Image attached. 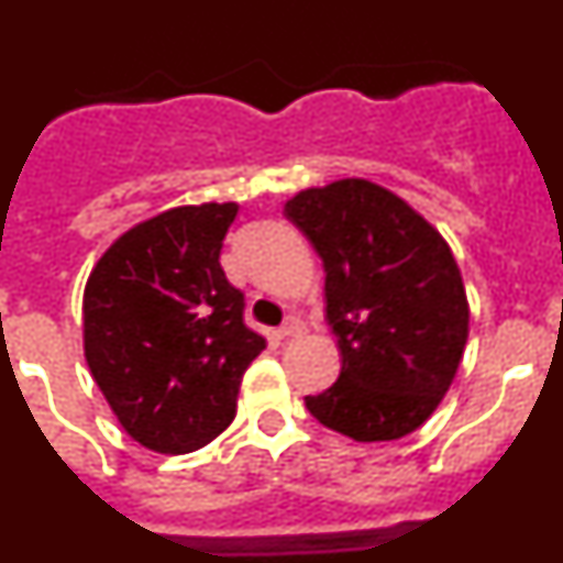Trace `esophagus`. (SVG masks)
Returning a JSON list of instances; mask_svg holds the SVG:
<instances>
[{"mask_svg":"<svg viewBox=\"0 0 563 563\" xmlns=\"http://www.w3.org/2000/svg\"><path fill=\"white\" fill-rule=\"evenodd\" d=\"M305 321L301 318H287L285 324L278 327V338H298V335H305Z\"/></svg>","mask_w":563,"mask_h":563,"instance_id":"1","label":"esophagus"}]
</instances>
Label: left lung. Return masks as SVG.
Listing matches in <instances>:
<instances>
[{
  "label": "left lung",
  "instance_id": "8db88e82",
  "mask_svg": "<svg viewBox=\"0 0 563 563\" xmlns=\"http://www.w3.org/2000/svg\"><path fill=\"white\" fill-rule=\"evenodd\" d=\"M285 213L324 262L327 324L341 350V375L305 397L307 409L357 442L411 434L449 391L465 350L454 253L400 197L366 180L307 188Z\"/></svg>",
  "mask_w": 563,
  "mask_h": 563
}]
</instances>
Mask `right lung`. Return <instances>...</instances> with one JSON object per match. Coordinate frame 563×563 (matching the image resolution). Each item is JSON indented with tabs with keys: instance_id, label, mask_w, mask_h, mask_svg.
Here are the masks:
<instances>
[{
	"instance_id": "add662e5",
	"label": "right lung",
	"mask_w": 563,
	"mask_h": 563,
	"mask_svg": "<svg viewBox=\"0 0 563 563\" xmlns=\"http://www.w3.org/2000/svg\"><path fill=\"white\" fill-rule=\"evenodd\" d=\"M233 202L186 206L123 233L84 290V352L129 437L188 454L236 415L242 375L265 350L220 265Z\"/></svg>"
}]
</instances>
